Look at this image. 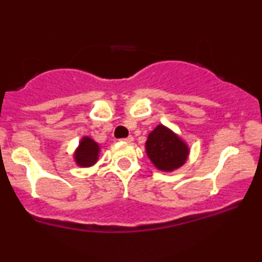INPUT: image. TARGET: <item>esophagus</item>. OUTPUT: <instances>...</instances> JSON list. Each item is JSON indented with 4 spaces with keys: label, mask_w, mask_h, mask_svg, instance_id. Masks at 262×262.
Here are the masks:
<instances>
[{
    "label": "esophagus",
    "mask_w": 262,
    "mask_h": 262,
    "mask_svg": "<svg viewBox=\"0 0 262 262\" xmlns=\"http://www.w3.org/2000/svg\"><path fill=\"white\" fill-rule=\"evenodd\" d=\"M124 141H127V143H132V141L134 140V138L132 137V135H129V137H127V138H124V139H123Z\"/></svg>",
    "instance_id": "obj_1"
}]
</instances>
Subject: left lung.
<instances>
[{
  "label": "left lung",
  "mask_w": 262,
  "mask_h": 262,
  "mask_svg": "<svg viewBox=\"0 0 262 262\" xmlns=\"http://www.w3.org/2000/svg\"><path fill=\"white\" fill-rule=\"evenodd\" d=\"M145 149L155 167L166 172L181 167L189 152L181 138L162 124H159L149 134Z\"/></svg>",
  "instance_id": "obj_1"
}]
</instances>
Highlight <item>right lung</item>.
I'll return each instance as SVG.
<instances>
[{"mask_svg": "<svg viewBox=\"0 0 262 262\" xmlns=\"http://www.w3.org/2000/svg\"><path fill=\"white\" fill-rule=\"evenodd\" d=\"M100 154V146L91 138L83 137L80 145L75 151V161L81 167H89L95 164Z\"/></svg>", "mask_w": 262, "mask_h": 262, "instance_id": "obj_1", "label": "right lung"}]
</instances>
